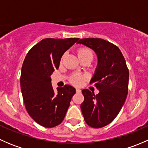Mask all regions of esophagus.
Here are the masks:
<instances>
[{"label": "esophagus", "mask_w": 148, "mask_h": 148, "mask_svg": "<svg viewBox=\"0 0 148 148\" xmlns=\"http://www.w3.org/2000/svg\"><path fill=\"white\" fill-rule=\"evenodd\" d=\"M76 92H77V93H80V92H81V90H80L79 89H76Z\"/></svg>", "instance_id": "34e87169"}]
</instances>
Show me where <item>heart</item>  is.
Listing matches in <instances>:
<instances>
[{
    "label": "heart",
    "mask_w": 148,
    "mask_h": 148,
    "mask_svg": "<svg viewBox=\"0 0 148 148\" xmlns=\"http://www.w3.org/2000/svg\"><path fill=\"white\" fill-rule=\"evenodd\" d=\"M77 54H78L79 58L81 56H90L93 57V53L90 49H87V48H82V49H79L77 51ZM86 79V77L84 75L79 74H76L71 76L70 77V82L72 84L76 85V86H80L84 82V81Z\"/></svg>",
    "instance_id": "1"
}]
</instances>
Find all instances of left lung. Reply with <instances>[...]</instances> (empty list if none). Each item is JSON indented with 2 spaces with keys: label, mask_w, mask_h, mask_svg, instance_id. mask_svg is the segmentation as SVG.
I'll use <instances>...</instances> for the list:
<instances>
[{
  "label": "left lung",
  "mask_w": 148,
  "mask_h": 148,
  "mask_svg": "<svg viewBox=\"0 0 148 148\" xmlns=\"http://www.w3.org/2000/svg\"><path fill=\"white\" fill-rule=\"evenodd\" d=\"M82 44L93 49L97 55L98 64L90 84L99 90L95 95L83 89L84 100L81 104L85 122L94 128H101L115 119L128 93L129 70L122 52L114 44L97 38L80 39Z\"/></svg>",
  "instance_id": "left-lung-1"
}]
</instances>
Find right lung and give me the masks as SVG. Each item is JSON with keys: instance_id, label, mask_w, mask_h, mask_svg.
<instances>
[{"instance_id": "right-lung-1", "label": "right lung", "mask_w": 148, "mask_h": 148, "mask_svg": "<svg viewBox=\"0 0 148 148\" xmlns=\"http://www.w3.org/2000/svg\"><path fill=\"white\" fill-rule=\"evenodd\" d=\"M79 39L44 38L30 49L22 65L20 82L26 111L44 127L62 123L76 93L68 84L54 92L51 75L59 69L64 53Z\"/></svg>"}]
</instances>
